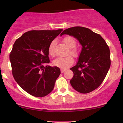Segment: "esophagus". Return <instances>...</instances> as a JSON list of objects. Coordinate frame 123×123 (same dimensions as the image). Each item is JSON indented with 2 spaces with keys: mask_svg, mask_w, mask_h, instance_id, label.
Here are the masks:
<instances>
[{
  "mask_svg": "<svg viewBox=\"0 0 123 123\" xmlns=\"http://www.w3.org/2000/svg\"><path fill=\"white\" fill-rule=\"evenodd\" d=\"M65 70H66L65 69H61V72L62 73L64 72L65 71Z\"/></svg>",
  "mask_w": 123,
  "mask_h": 123,
  "instance_id": "34e87169",
  "label": "esophagus"
}]
</instances>
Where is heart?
Listing matches in <instances>:
<instances>
[{"mask_svg": "<svg viewBox=\"0 0 123 123\" xmlns=\"http://www.w3.org/2000/svg\"><path fill=\"white\" fill-rule=\"evenodd\" d=\"M63 42L69 49H71L70 50V53L73 56H77V51L73 48L76 46V42L74 39L71 36H66L63 39ZM54 46L55 40L52 41L51 42L48 49L49 55L51 56H54ZM74 60L71 56H68L65 57H58L53 61V63L55 66L60 68L61 69H66L69 67L73 64Z\"/></svg>", "mask_w": 123, "mask_h": 123, "instance_id": "obj_1", "label": "heart"}]
</instances>
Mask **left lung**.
I'll use <instances>...</instances> for the list:
<instances>
[{
	"mask_svg": "<svg viewBox=\"0 0 123 123\" xmlns=\"http://www.w3.org/2000/svg\"><path fill=\"white\" fill-rule=\"evenodd\" d=\"M63 35L73 36L82 46L76 65L70 69L73 72L70 84L82 94L94 91L102 84L111 66L109 48L101 35L87 28H69Z\"/></svg>",
	"mask_w": 123,
	"mask_h": 123,
	"instance_id": "left-lung-1",
	"label": "left lung"
}]
</instances>
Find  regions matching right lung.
Listing matches in <instances>:
<instances>
[{
	"instance_id": "right-lung-1",
	"label": "right lung",
	"mask_w": 123,
	"mask_h": 123,
	"mask_svg": "<svg viewBox=\"0 0 123 123\" xmlns=\"http://www.w3.org/2000/svg\"><path fill=\"white\" fill-rule=\"evenodd\" d=\"M63 31H31L15 42L10 54L12 73L18 84L31 95L43 97L53 91L61 74L50 63L48 49Z\"/></svg>"
}]
</instances>
